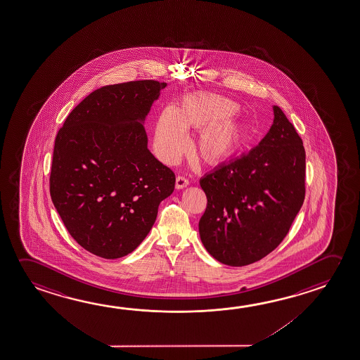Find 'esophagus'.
I'll return each mask as SVG.
<instances>
[{
  "mask_svg": "<svg viewBox=\"0 0 360 360\" xmlns=\"http://www.w3.org/2000/svg\"><path fill=\"white\" fill-rule=\"evenodd\" d=\"M189 184V181L186 177H183V176H178L176 178V188L182 189L184 187H187Z\"/></svg>",
  "mask_w": 360,
  "mask_h": 360,
  "instance_id": "esophagus-1",
  "label": "esophagus"
}]
</instances>
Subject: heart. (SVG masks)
I'll use <instances>...</instances> for the list:
<instances>
[{
  "instance_id": "heart-1",
  "label": "heart",
  "mask_w": 360,
  "mask_h": 360,
  "mask_svg": "<svg viewBox=\"0 0 360 360\" xmlns=\"http://www.w3.org/2000/svg\"><path fill=\"white\" fill-rule=\"evenodd\" d=\"M237 105L217 95H195L181 101L174 110L165 109L154 130V148L160 160L176 163L187 147L186 129H200L193 142V153L207 165L229 160L241 147L246 129L230 118Z\"/></svg>"
}]
</instances>
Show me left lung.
Wrapping results in <instances>:
<instances>
[{
    "mask_svg": "<svg viewBox=\"0 0 360 360\" xmlns=\"http://www.w3.org/2000/svg\"><path fill=\"white\" fill-rule=\"evenodd\" d=\"M274 115L257 147L200 178L207 195L200 240L224 265H250L272 252L304 203L302 141L278 106Z\"/></svg>",
    "mask_w": 360,
    "mask_h": 360,
    "instance_id": "left-lung-1",
    "label": "left lung"
}]
</instances>
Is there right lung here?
Returning a JSON list of instances; mask_svg holds the SVG:
<instances>
[{"instance_id": "1", "label": "right lung", "mask_w": 360, "mask_h": 360, "mask_svg": "<svg viewBox=\"0 0 360 360\" xmlns=\"http://www.w3.org/2000/svg\"><path fill=\"white\" fill-rule=\"evenodd\" d=\"M165 83L96 89L55 139L50 195L71 237L89 252L119 259L152 229L176 176L148 149L143 122Z\"/></svg>"}]
</instances>
